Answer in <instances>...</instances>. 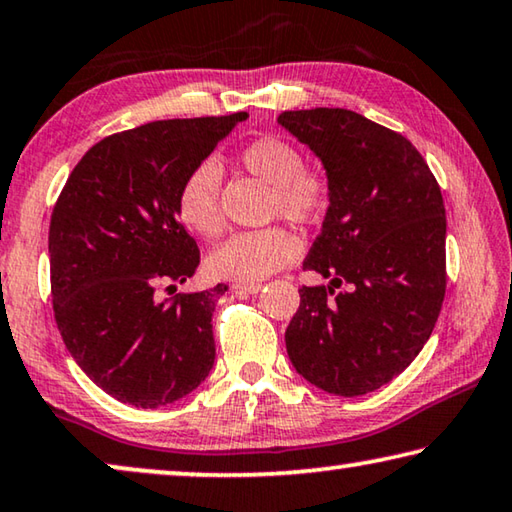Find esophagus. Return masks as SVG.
I'll return each mask as SVG.
<instances>
[{"label":"esophagus","mask_w":512,"mask_h":512,"mask_svg":"<svg viewBox=\"0 0 512 512\" xmlns=\"http://www.w3.org/2000/svg\"><path fill=\"white\" fill-rule=\"evenodd\" d=\"M261 288H263L261 281H238V283H233L235 293H249V295H254V293H258V290H261Z\"/></svg>","instance_id":"esophagus-1"}]
</instances>
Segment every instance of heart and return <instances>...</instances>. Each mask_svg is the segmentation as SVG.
Masks as SVG:
<instances>
[{"instance_id": "1", "label": "heart", "mask_w": 512, "mask_h": 512, "mask_svg": "<svg viewBox=\"0 0 512 512\" xmlns=\"http://www.w3.org/2000/svg\"><path fill=\"white\" fill-rule=\"evenodd\" d=\"M240 169L270 185L267 217H283L297 226H318L334 199L329 171L318 162H304L293 141L263 135L247 141L238 151ZM176 212L187 229L212 240L224 231L222 174L212 160L187 171L176 194ZM302 242L283 224L258 231H242L208 256V270L219 279L261 281L281 267L295 263Z\"/></svg>"}]
</instances>
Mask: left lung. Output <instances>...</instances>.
I'll use <instances>...</instances> for the list:
<instances>
[{
    "label": "left lung",
    "mask_w": 512,
    "mask_h": 512,
    "mask_svg": "<svg viewBox=\"0 0 512 512\" xmlns=\"http://www.w3.org/2000/svg\"><path fill=\"white\" fill-rule=\"evenodd\" d=\"M316 153L334 199L286 329L295 371L336 396H364L412 364L446 295V212L437 178L412 141L350 109L279 114Z\"/></svg>",
    "instance_id": "left-lung-1"
}]
</instances>
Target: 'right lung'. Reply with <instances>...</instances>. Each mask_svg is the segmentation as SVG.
<instances>
[{
	"instance_id": "obj_1",
	"label": "right lung",
	"mask_w": 512,
	"mask_h": 512,
	"mask_svg": "<svg viewBox=\"0 0 512 512\" xmlns=\"http://www.w3.org/2000/svg\"><path fill=\"white\" fill-rule=\"evenodd\" d=\"M247 112L153 121L93 144L70 171L50 219L54 320L102 391L135 407L187 396L215 364L217 283L162 300L194 277L199 247L176 194Z\"/></svg>"
}]
</instances>
